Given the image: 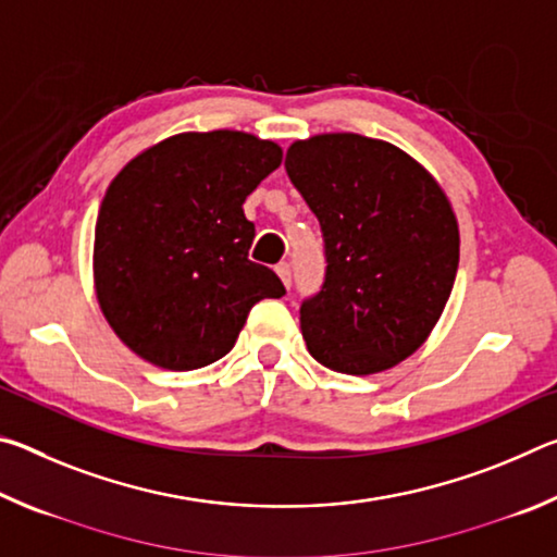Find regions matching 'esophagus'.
Segmentation results:
<instances>
[{"label": "esophagus", "mask_w": 557, "mask_h": 557, "mask_svg": "<svg viewBox=\"0 0 557 557\" xmlns=\"http://www.w3.org/2000/svg\"><path fill=\"white\" fill-rule=\"evenodd\" d=\"M275 272H277V275H280L282 285L289 287V282H292V270H289V262H280V265L275 268Z\"/></svg>", "instance_id": "obj_1"}]
</instances>
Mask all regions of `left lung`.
<instances>
[{"label":"left lung","mask_w":557,"mask_h":557,"mask_svg":"<svg viewBox=\"0 0 557 557\" xmlns=\"http://www.w3.org/2000/svg\"><path fill=\"white\" fill-rule=\"evenodd\" d=\"M292 184L322 223L326 277L299 309L309 354L348 375L388 371L428 342L451 295L459 225L445 188L385 139H297Z\"/></svg>","instance_id":"8db88e82"}]
</instances>
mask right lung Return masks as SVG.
Instances as JSON below:
<instances>
[{"instance_id":"right-lung-1","label":"right lung","mask_w":557,"mask_h":557,"mask_svg":"<svg viewBox=\"0 0 557 557\" xmlns=\"http://www.w3.org/2000/svg\"><path fill=\"white\" fill-rule=\"evenodd\" d=\"M282 164V147L240 129L178 132L120 169L100 203L92 287L112 332L166 371L231 351L252 305L282 297L248 260L243 203Z\"/></svg>"}]
</instances>
